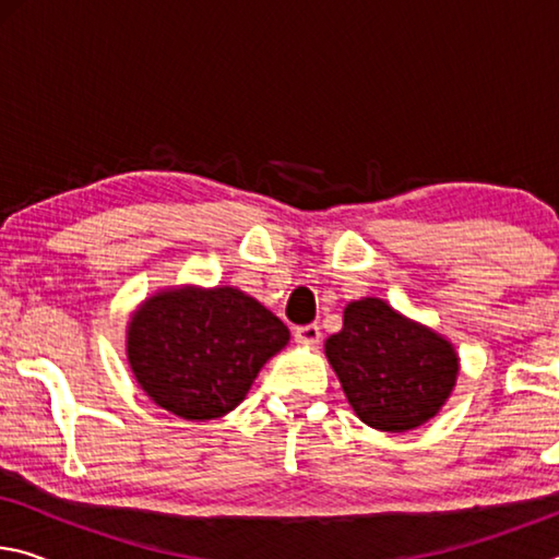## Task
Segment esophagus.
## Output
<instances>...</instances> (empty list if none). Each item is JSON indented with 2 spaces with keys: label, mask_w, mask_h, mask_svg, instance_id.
Returning <instances> with one entry per match:
<instances>
[{
  "label": "esophagus",
  "mask_w": 559,
  "mask_h": 559,
  "mask_svg": "<svg viewBox=\"0 0 559 559\" xmlns=\"http://www.w3.org/2000/svg\"><path fill=\"white\" fill-rule=\"evenodd\" d=\"M293 335H296V340H298V343H302V345H318V340H320V328H318L316 323H310V325H298L296 330H293Z\"/></svg>",
  "instance_id": "34e87169"
}]
</instances>
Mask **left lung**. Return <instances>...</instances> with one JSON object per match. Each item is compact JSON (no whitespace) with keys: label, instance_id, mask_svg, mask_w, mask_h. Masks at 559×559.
<instances>
[{"label":"left lung","instance_id":"left-lung-1","mask_svg":"<svg viewBox=\"0 0 559 559\" xmlns=\"http://www.w3.org/2000/svg\"><path fill=\"white\" fill-rule=\"evenodd\" d=\"M325 357L359 419L390 433L437 416L459 374L449 340L382 298L347 302L343 330L325 340Z\"/></svg>","mask_w":559,"mask_h":559}]
</instances>
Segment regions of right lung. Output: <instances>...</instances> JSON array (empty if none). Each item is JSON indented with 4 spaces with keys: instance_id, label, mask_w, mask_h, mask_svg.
Instances as JSON below:
<instances>
[{
    "instance_id": "1",
    "label": "right lung",
    "mask_w": 559,
    "mask_h": 559,
    "mask_svg": "<svg viewBox=\"0 0 559 559\" xmlns=\"http://www.w3.org/2000/svg\"><path fill=\"white\" fill-rule=\"evenodd\" d=\"M290 333L239 288H167L128 323V362L157 406L189 421L219 419L243 402Z\"/></svg>"
}]
</instances>
